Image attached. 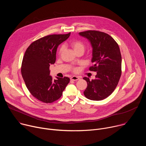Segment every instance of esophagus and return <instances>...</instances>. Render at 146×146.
I'll return each instance as SVG.
<instances>
[{
	"mask_svg": "<svg viewBox=\"0 0 146 146\" xmlns=\"http://www.w3.org/2000/svg\"><path fill=\"white\" fill-rule=\"evenodd\" d=\"M70 79L71 80H73V81H77L80 79V78L77 76H72L70 77Z\"/></svg>",
	"mask_w": 146,
	"mask_h": 146,
	"instance_id": "esophagus-1",
	"label": "esophagus"
}]
</instances>
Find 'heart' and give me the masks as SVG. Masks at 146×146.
Listing matches in <instances>:
<instances>
[{"label": "heart", "instance_id": "b5f03b06", "mask_svg": "<svg viewBox=\"0 0 146 146\" xmlns=\"http://www.w3.org/2000/svg\"><path fill=\"white\" fill-rule=\"evenodd\" d=\"M70 46L72 47V48L73 49V50L75 52L80 51H84L85 47H84V44H83V43L82 41H80V40H73L72 41H71L70 43ZM64 48L63 47H61L60 50H59V54H60L62 51H63ZM77 69H74V70L76 71Z\"/></svg>", "mask_w": 146, "mask_h": 146}]
</instances>
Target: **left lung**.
<instances>
[{
	"mask_svg": "<svg viewBox=\"0 0 146 146\" xmlns=\"http://www.w3.org/2000/svg\"><path fill=\"white\" fill-rule=\"evenodd\" d=\"M79 35L87 38L91 44L94 65L90 70L97 72L95 80L83 78L87 82L84 96L92 100H103L114 91L121 75L119 46L112 37L104 32L87 31L80 32Z\"/></svg>",
	"mask_w": 146,
	"mask_h": 146,
	"instance_id": "obj_1",
	"label": "left lung"
}]
</instances>
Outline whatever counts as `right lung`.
Segmentation results:
<instances>
[{
	"label": "right lung",
	"mask_w": 146,
	"mask_h": 146,
	"mask_svg": "<svg viewBox=\"0 0 146 146\" xmlns=\"http://www.w3.org/2000/svg\"><path fill=\"white\" fill-rule=\"evenodd\" d=\"M70 35L46 36L35 41L25 51L22 76L30 93L41 102L48 103L59 99L70 81L67 77L54 80L50 75V66L55 62L58 46Z\"/></svg>",
	"instance_id": "add662e5"
}]
</instances>
